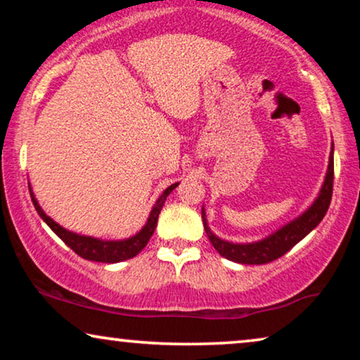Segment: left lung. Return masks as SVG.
Instances as JSON below:
<instances>
[{
  "mask_svg": "<svg viewBox=\"0 0 360 360\" xmlns=\"http://www.w3.org/2000/svg\"><path fill=\"white\" fill-rule=\"evenodd\" d=\"M333 180H334V160H333V150H331L326 179H324L321 191H319L318 198L314 200V203L309 206L302 216H298L297 219H293L292 223L285 224L283 228L275 231L274 234L267 236V238L262 240H257V243L234 244V243H228V240L219 239L218 236H214L208 228L205 208H203L201 210V218H203L205 231L206 234H208L210 243L213 244V248L218 250L223 257L238 264L260 265V264H269L275 259L282 257L283 254H287L295 244H298L304 236L311 233V231L321 223V219L324 218V214H326V211L329 208V203H331Z\"/></svg>",
  "mask_w": 360,
  "mask_h": 360,
  "instance_id": "1",
  "label": "left lung"
}]
</instances>
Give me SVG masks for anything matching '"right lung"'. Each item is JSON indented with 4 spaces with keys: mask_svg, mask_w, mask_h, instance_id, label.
Segmentation results:
<instances>
[{
    "mask_svg": "<svg viewBox=\"0 0 360 360\" xmlns=\"http://www.w3.org/2000/svg\"><path fill=\"white\" fill-rule=\"evenodd\" d=\"M176 186H179V184L170 185L169 188H167L164 193L159 196V200L155 201L154 208H152L149 219H147L144 228H142L136 236H132V238L124 239V240H101L96 238H90V236H80V234L72 233V231H67L65 228H62L60 224H57L56 221H53L52 218H49V216L44 213L42 208L37 203L36 196H34V193L31 191V188H29V191H31L34 208H36L39 216L46 221L49 228H51L53 233H56L58 238H60L63 243H65L68 248L73 250V252L78 254L80 257L86 259V260H93V262L116 264V262H121V260L132 259L134 255L139 254L141 250L146 248L157 228V219H159V213H160L162 206H164V203H165L167 196H169L170 191L176 188Z\"/></svg>",
    "mask_w": 360,
    "mask_h": 360,
    "instance_id": "add662e5",
    "label": "right lung"
}]
</instances>
